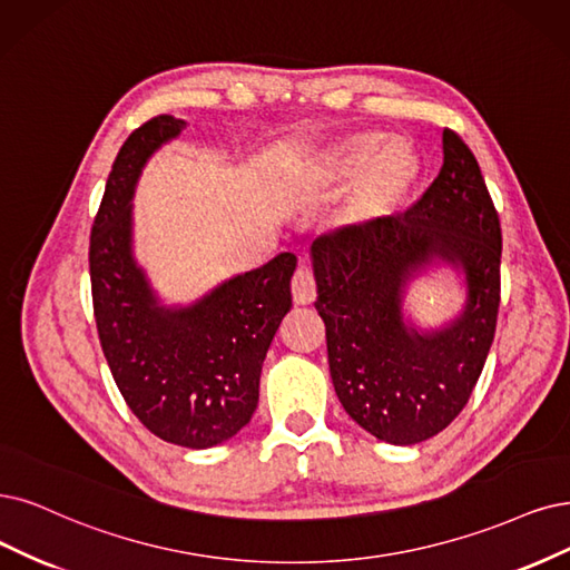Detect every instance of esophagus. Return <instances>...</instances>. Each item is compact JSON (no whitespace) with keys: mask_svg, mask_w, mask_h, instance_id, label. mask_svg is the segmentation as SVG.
Here are the masks:
<instances>
[{"mask_svg":"<svg viewBox=\"0 0 570 570\" xmlns=\"http://www.w3.org/2000/svg\"><path fill=\"white\" fill-rule=\"evenodd\" d=\"M291 293L296 305H309L317 296V284H314V274L309 267H298L291 279Z\"/></svg>","mask_w":570,"mask_h":570,"instance_id":"esophagus-1","label":"esophagus"}]
</instances>
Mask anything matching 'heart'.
<instances>
[{"mask_svg":"<svg viewBox=\"0 0 570 570\" xmlns=\"http://www.w3.org/2000/svg\"><path fill=\"white\" fill-rule=\"evenodd\" d=\"M317 174L328 187L360 177L341 210V220L356 229H373L390 223L411 202L423 176V159L409 138H387L383 131L368 129L326 147Z\"/></svg>","mask_w":570,"mask_h":570,"instance_id":"b5f03b06","label":"heart"}]
</instances>
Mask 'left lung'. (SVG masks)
Returning a JSON list of instances; mask_svg holds the SVG:
<instances>
[{
  "mask_svg": "<svg viewBox=\"0 0 570 570\" xmlns=\"http://www.w3.org/2000/svg\"><path fill=\"white\" fill-rule=\"evenodd\" d=\"M441 142V171L406 214L312 244L335 394L356 425L394 446L439 434L465 409L498 322V210L465 140L444 129ZM434 262L466 274L469 301L446 327L420 332L403 320L405 284Z\"/></svg>",
  "mask_w": 570,
  "mask_h": 570,
  "instance_id": "8db88e82",
  "label": "left lung"
}]
</instances>
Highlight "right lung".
I'll use <instances>...</instances> for the list:
<instances>
[{"label": "right lung", "instance_id": "1", "mask_svg": "<svg viewBox=\"0 0 570 570\" xmlns=\"http://www.w3.org/2000/svg\"><path fill=\"white\" fill-rule=\"evenodd\" d=\"M185 121L159 115L126 138L91 227L89 269L98 338L115 383L155 436L210 449L258 406L269 343L291 309L293 253L237 274L193 305L166 307L134 258L131 199L159 147Z\"/></svg>", "mask_w": 570, "mask_h": 570}]
</instances>
